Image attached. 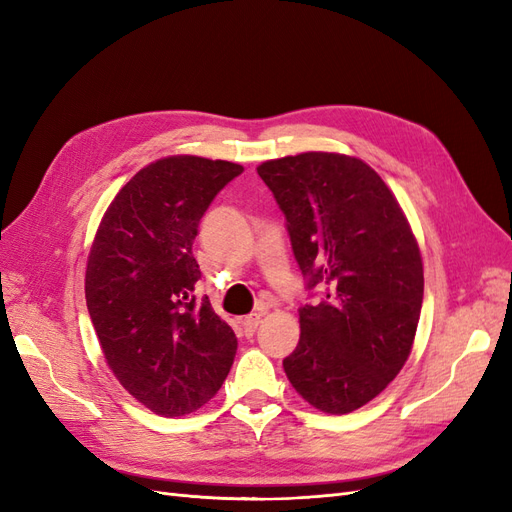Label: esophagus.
<instances>
[{"label":"esophagus","instance_id":"obj_1","mask_svg":"<svg viewBox=\"0 0 512 512\" xmlns=\"http://www.w3.org/2000/svg\"><path fill=\"white\" fill-rule=\"evenodd\" d=\"M260 320H262V312L245 316V318L241 320V331H243V335H245V337H252V335L256 333V329H258Z\"/></svg>","mask_w":512,"mask_h":512}]
</instances>
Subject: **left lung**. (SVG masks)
<instances>
[{"label":"left lung","mask_w":512,"mask_h":512,"mask_svg":"<svg viewBox=\"0 0 512 512\" xmlns=\"http://www.w3.org/2000/svg\"><path fill=\"white\" fill-rule=\"evenodd\" d=\"M256 170L286 215L307 286H329L327 299L299 307L286 376L320 412L359 410L414 346L425 280L410 222L376 170L346 153L307 151Z\"/></svg>","instance_id":"8db88e82"}]
</instances>
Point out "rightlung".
Returning <instances> with one entry per match:
<instances>
[{
    "mask_svg": "<svg viewBox=\"0 0 512 512\" xmlns=\"http://www.w3.org/2000/svg\"><path fill=\"white\" fill-rule=\"evenodd\" d=\"M243 166L166 156L123 185L87 256L85 299L106 365L136 401L183 416L220 391L237 337L196 299L198 222Z\"/></svg>",
    "mask_w": 512,
    "mask_h": 512,
    "instance_id": "add662e5",
    "label": "right lung"
}]
</instances>
